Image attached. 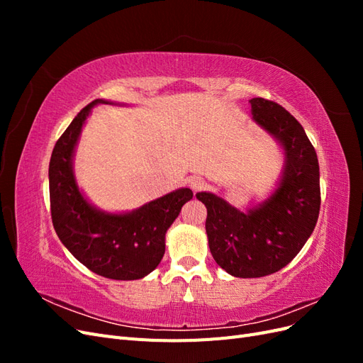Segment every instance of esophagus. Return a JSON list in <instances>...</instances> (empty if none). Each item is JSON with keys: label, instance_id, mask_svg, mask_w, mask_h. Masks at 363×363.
<instances>
[{"label": "esophagus", "instance_id": "obj_1", "mask_svg": "<svg viewBox=\"0 0 363 363\" xmlns=\"http://www.w3.org/2000/svg\"><path fill=\"white\" fill-rule=\"evenodd\" d=\"M188 186L189 188L194 191V192H199V191H201L204 186H206V182L201 179V177H191L189 180H188Z\"/></svg>", "mask_w": 363, "mask_h": 363}]
</instances>
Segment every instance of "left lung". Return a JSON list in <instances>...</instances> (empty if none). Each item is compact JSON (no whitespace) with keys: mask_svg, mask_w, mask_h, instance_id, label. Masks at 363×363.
Segmentation results:
<instances>
[{"mask_svg":"<svg viewBox=\"0 0 363 363\" xmlns=\"http://www.w3.org/2000/svg\"><path fill=\"white\" fill-rule=\"evenodd\" d=\"M250 104L252 121L283 150L276 189L245 212L212 192L196 194L207 208L206 233L215 262L240 279L286 267L311 238L321 204L320 164L301 124L265 98H251Z\"/></svg>","mask_w":363,"mask_h":363,"instance_id":"left-lung-1","label":"left lung"}]
</instances>
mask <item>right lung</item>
Segmentation results:
<instances>
[{
	"label": "right lung",
	"mask_w": 363,
	"mask_h": 363,
	"mask_svg": "<svg viewBox=\"0 0 363 363\" xmlns=\"http://www.w3.org/2000/svg\"><path fill=\"white\" fill-rule=\"evenodd\" d=\"M96 104L116 103L87 104L54 145L48 169L52 225L62 244L92 272L112 280H138L157 268L164 255V235L194 194L180 188L121 213L101 211L87 200L75 180L74 156Z\"/></svg>",
	"instance_id": "obj_1"
}]
</instances>
